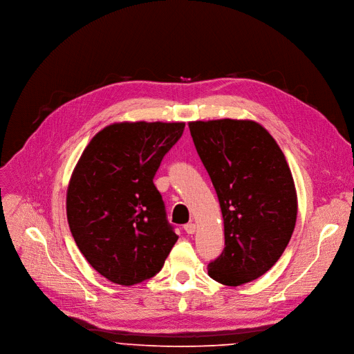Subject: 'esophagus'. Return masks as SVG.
Returning a JSON list of instances; mask_svg holds the SVG:
<instances>
[{
  "label": "esophagus",
  "instance_id": "34e87169",
  "mask_svg": "<svg viewBox=\"0 0 354 354\" xmlns=\"http://www.w3.org/2000/svg\"><path fill=\"white\" fill-rule=\"evenodd\" d=\"M183 229H185V232H186L187 234H194V233L196 232V226H195V223H186L185 226H183Z\"/></svg>",
  "mask_w": 354,
  "mask_h": 354
}]
</instances>
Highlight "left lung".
<instances>
[{
    "label": "left lung",
    "mask_w": 354,
    "mask_h": 354,
    "mask_svg": "<svg viewBox=\"0 0 354 354\" xmlns=\"http://www.w3.org/2000/svg\"><path fill=\"white\" fill-rule=\"evenodd\" d=\"M224 223V250L207 267L214 281L239 286L266 274L295 229L298 201L286 159L251 120L189 122Z\"/></svg>",
    "instance_id": "8db88e82"
}]
</instances>
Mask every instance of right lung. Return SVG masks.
<instances>
[{
	"instance_id": "1",
	"label": "right lung",
	"mask_w": 354,
	"mask_h": 354,
	"mask_svg": "<svg viewBox=\"0 0 354 354\" xmlns=\"http://www.w3.org/2000/svg\"><path fill=\"white\" fill-rule=\"evenodd\" d=\"M185 122H114L95 134L66 195L72 236L88 264L130 286L164 267L178 236L153 176Z\"/></svg>"
}]
</instances>
